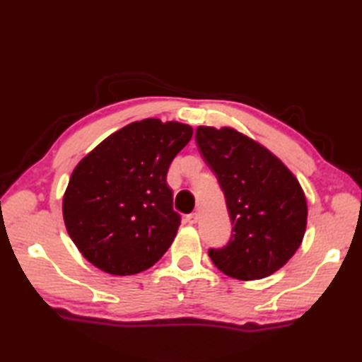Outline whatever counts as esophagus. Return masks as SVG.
Wrapping results in <instances>:
<instances>
[{
    "mask_svg": "<svg viewBox=\"0 0 362 362\" xmlns=\"http://www.w3.org/2000/svg\"><path fill=\"white\" fill-rule=\"evenodd\" d=\"M197 221H199V214L197 213H191V214H188V216H187V222H188V224H191V226L196 224Z\"/></svg>",
    "mask_w": 362,
    "mask_h": 362,
    "instance_id": "34e87169",
    "label": "esophagus"
}]
</instances>
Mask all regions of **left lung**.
Listing matches in <instances>:
<instances>
[{
	"label": "left lung",
	"instance_id": "left-lung-1",
	"mask_svg": "<svg viewBox=\"0 0 362 362\" xmlns=\"http://www.w3.org/2000/svg\"><path fill=\"white\" fill-rule=\"evenodd\" d=\"M196 141L224 191L232 238L209 255L236 280H259L288 263L302 244L308 206L289 169L264 146L232 127L199 126Z\"/></svg>",
	"mask_w": 362,
	"mask_h": 362
}]
</instances>
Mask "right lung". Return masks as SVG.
I'll list each match as a JSON object with an SVG mask.
<instances>
[{"instance_id": "1", "label": "right lung", "mask_w": 362, "mask_h": 362, "mask_svg": "<svg viewBox=\"0 0 362 362\" xmlns=\"http://www.w3.org/2000/svg\"><path fill=\"white\" fill-rule=\"evenodd\" d=\"M191 136L188 124L148 118L107 136L79 161L62 211L68 235L91 264L134 275L163 257L180 226L166 174Z\"/></svg>"}]
</instances>
